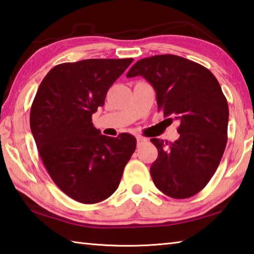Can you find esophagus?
Wrapping results in <instances>:
<instances>
[{
  "mask_svg": "<svg viewBox=\"0 0 254 254\" xmlns=\"http://www.w3.org/2000/svg\"><path fill=\"white\" fill-rule=\"evenodd\" d=\"M136 138H137V147H140V146L143 145L146 140L145 138H143V137H139V136H137Z\"/></svg>",
  "mask_w": 254,
  "mask_h": 254,
  "instance_id": "obj_1",
  "label": "esophagus"
}]
</instances>
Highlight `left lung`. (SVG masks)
Wrapping results in <instances>:
<instances>
[{
  "mask_svg": "<svg viewBox=\"0 0 254 254\" xmlns=\"http://www.w3.org/2000/svg\"><path fill=\"white\" fill-rule=\"evenodd\" d=\"M136 75L152 84L164 117L181 123L174 143L150 139L158 150L150 166L154 184L173 198L193 196L214 175L228 141L229 106L220 83L205 66L174 55L140 59L126 77Z\"/></svg>",
  "mask_w": 254,
  "mask_h": 254,
  "instance_id": "obj_1",
  "label": "left lung"
}]
</instances>
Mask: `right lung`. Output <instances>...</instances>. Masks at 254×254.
I'll return each mask as SVG.
<instances>
[{
  "label": "right lung",
  "instance_id": "right-lung-1",
  "mask_svg": "<svg viewBox=\"0 0 254 254\" xmlns=\"http://www.w3.org/2000/svg\"><path fill=\"white\" fill-rule=\"evenodd\" d=\"M134 59L65 62L49 71L31 106L30 127L56 185L84 204L108 198L136 149V138L100 135L91 116Z\"/></svg>",
  "mask_w": 254,
  "mask_h": 254
}]
</instances>
